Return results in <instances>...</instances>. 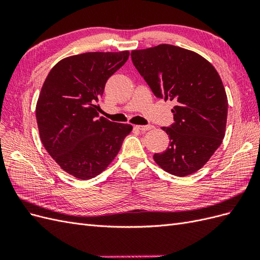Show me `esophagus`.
Wrapping results in <instances>:
<instances>
[{"label": "esophagus", "mask_w": 260, "mask_h": 260, "mask_svg": "<svg viewBox=\"0 0 260 260\" xmlns=\"http://www.w3.org/2000/svg\"><path fill=\"white\" fill-rule=\"evenodd\" d=\"M137 129L141 130V131H147V130H151L153 128V125L151 124H146V125H136Z\"/></svg>", "instance_id": "obj_1"}]
</instances>
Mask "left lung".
<instances>
[{"mask_svg":"<svg viewBox=\"0 0 260 260\" xmlns=\"http://www.w3.org/2000/svg\"><path fill=\"white\" fill-rule=\"evenodd\" d=\"M140 75L156 98L175 102V122L162 127L169 146L156 164L177 177L194 174L221 144L228 99L215 67L198 53L170 44L131 52Z\"/></svg>","mask_w":260,"mask_h":260,"instance_id":"obj_1","label":"left lung"}]
</instances>
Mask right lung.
Listing matches in <instances>:
<instances>
[{"mask_svg": "<svg viewBox=\"0 0 260 260\" xmlns=\"http://www.w3.org/2000/svg\"><path fill=\"white\" fill-rule=\"evenodd\" d=\"M129 51L91 52L58 61L42 85L36 107L43 146L67 174L96 177L111 164L132 125L99 118L106 81L129 57Z\"/></svg>", "mask_w": 260, "mask_h": 260, "instance_id": "right-lung-1", "label": "right lung"}]
</instances>
